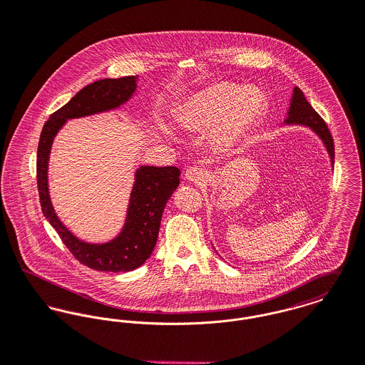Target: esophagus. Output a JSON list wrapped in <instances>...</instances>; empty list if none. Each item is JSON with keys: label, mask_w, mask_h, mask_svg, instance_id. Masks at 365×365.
Here are the masks:
<instances>
[{"label": "esophagus", "mask_w": 365, "mask_h": 365, "mask_svg": "<svg viewBox=\"0 0 365 365\" xmlns=\"http://www.w3.org/2000/svg\"><path fill=\"white\" fill-rule=\"evenodd\" d=\"M207 176V170L202 166H190L185 172V178L193 183H202Z\"/></svg>", "instance_id": "1"}]
</instances>
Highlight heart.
I'll use <instances>...</instances> for the list:
<instances>
[{
  "mask_svg": "<svg viewBox=\"0 0 365 365\" xmlns=\"http://www.w3.org/2000/svg\"><path fill=\"white\" fill-rule=\"evenodd\" d=\"M264 109L266 99L257 88L215 83L185 102L176 112V122L187 131L214 128L215 144L230 148L242 140Z\"/></svg>",
  "mask_w": 365,
  "mask_h": 365,
  "instance_id": "heart-1",
  "label": "heart"
}]
</instances>
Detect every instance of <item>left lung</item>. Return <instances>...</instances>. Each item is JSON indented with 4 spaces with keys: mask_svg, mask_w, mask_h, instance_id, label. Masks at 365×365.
<instances>
[{
    "mask_svg": "<svg viewBox=\"0 0 365 365\" xmlns=\"http://www.w3.org/2000/svg\"><path fill=\"white\" fill-rule=\"evenodd\" d=\"M284 124H301L312 128L324 141V147L329 153L330 163H334V144L331 134L326 125L324 119L315 112V109L309 105V102L305 99L304 92L295 86L288 109V118L284 120Z\"/></svg>",
    "mask_w": 365,
    "mask_h": 365,
    "instance_id": "1",
    "label": "left lung"
}]
</instances>
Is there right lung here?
Segmentation results:
<instances>
[{"instance_id": "obj_1", "label": "right lung", "mask_w": 365, "mask_h": 365, "mask_svg": "<svg viewBox=\"0 0 365 365\" xmlns=\"http://www.w3.org/2000/svg\"><path fill=\"white\" fill-rule=\"evenodd\" d=\"M137 80V76H131L86 85L44 123L38 145L36 176L41 211L73 256L83 266L98 272H130L140 267L150 257L158 240L163 208L179 186L180 170L176 166H140L135 172L120 235L110 242L98 245L80 241L57 218L47 186L48 155L53 138L64 123L119 108L134 93Z\"/></svg>"}]
</instances>
